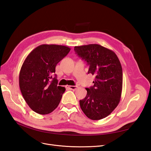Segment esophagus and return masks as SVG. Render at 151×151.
I'll list each match as a JSON object with an SVG mask.
<instances>
[{
	"instance_id": "1",
	"label": "esophagus",
	"mask_w": 151,
	"mask_h": 151,
	"mask_svg": "<svg viewBox=\"0 0 151 151\" xmlns=\"http://www.w3.org/2000/svg\"><path fill=\"white\" fill-rule=\"evenodd\" d=\"M67 88H69L70 90L76 91L77 88V86H67Z\"/></svg>"
}]
</instances>
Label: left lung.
Instances as JSON below:
<instances>
[{"label":"left lung","instance_id":"1","mask_svg":"<svg viewBox=\"0 0 151 151\" xmlns=\"http://www.w3.org/2000/svg\"><path fill=\"white\" fill-rule=\"evenodd\" d=\"M76 53L89 65L88 74L95 76L94 86L80 100L85 115L93 120L103 119L116 108L121 98L123 73L120 62L112 50L98 44L75 47Z\"/></svg>","mask_w":151,"mask_h":151}]
</instances>
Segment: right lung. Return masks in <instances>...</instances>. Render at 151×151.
Masks as SVG:
<instances>
[{"mask_svg": "<svg viewBox=\"0 0 151 151\" xmlns=\"http://www.w3.org/2000/svg\"><path fill=\"white\" fill-rule=\"evenodd\" d=\"M70 50L63 45H42L25 59L19 73V87L26 103L35 112L47 115L60 103L65 88L57 86L54 73L57 63Z\"/></svg>", "mask_w": 151, "mask_h": 151, "instance_id": "right-lung-1", "label": "right lung"}]
</instances>
